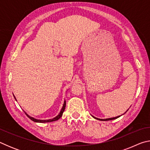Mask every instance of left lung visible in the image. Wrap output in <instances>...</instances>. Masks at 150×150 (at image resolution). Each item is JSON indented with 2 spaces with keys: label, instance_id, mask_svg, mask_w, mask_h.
<instances>
[{
  "label": "left lung",
  "instance_id": "obj_1",
  "mask_svg": "<svg viewBox=\"0 0 150 150\" xmlns=\"http://www.w3.org/2000/svg\"><path fill=\"white\" fill-rule=\"evenodd\" d=\"M120 116H116V117H115V118H106V119H99V118H95V117H94V116H93V118H96V119H97V120H114V119H116V118H118V117H120Z\"/></svg>",
  "mask_w": 150,
  "mask_h": 150
}]
</instances>
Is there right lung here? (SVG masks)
Segmentation results:
<instances>
[{
	"label": "right lung",
	"mask_w": 150,
	"mask_h": 150,
	"mask_svg": "<svg viewBox=\"0 0 150 150\" xmlns=\"http://www.w3.org/2000/svg\"><path fill=\"white\" fill-rule=\"evenodd\" d=\"M14 98H15V96H14ZM15 99H16V98H15ZM65 106H66V102H65V101H64V103H63V107H62V110H61V111H60V112H59V115H58L56 116V117H55V118H54L53 119H50V120H38V119H35V118H34L31 117V116H30L28 115H27V114H26V112H25V114H26V116H27L30 119H31V120H32V121L35 122H41V123H44V122H54V121L59 120V119L61 117H62V115H63V112H64L65 109Z\"/></svg>",
	"instance_id": "add662e5"
}]
</instances>
